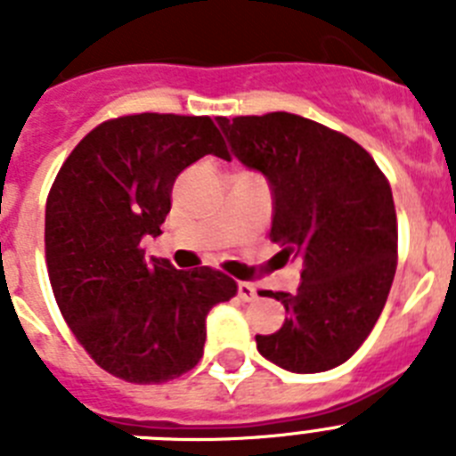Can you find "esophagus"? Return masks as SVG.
Listing matches in <instances>:
<instances>
[{"label": "esophagus", "mask_w": 456, "mask_h": 456, "mask_svg": "<svg viewBox=\"0 0 456 456\" xmlns=\"http://www.w3.org/2000/svg\"><path fill=\"white\" fill-rule=\"evenodd\" d=\"M237 297L241 301H253L257 297V289L251 283H237Z\"/></svg>", "instance_id": "obj_1"}]
</instances>
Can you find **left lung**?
Here are the masks:
<instances>
[{"label":"left lung","instance_id":"left-lung-1","mask_svg":"<svg viewBox=\"0 0 456 456\" xmlns=\"http://www.w3.org/2000/svg\"><path fill=\"white\" fill-rule=\"evenodd\" d=\"M216 120L237 159L269 180V240L301 260L297 294L260 292L288 317L272 336H256L257 352L289 372L338 368L374 329L397 269L388 180L356 141L304 116Z\"/></svg>","mask_w":456,"mask_h":456}]
</instances>
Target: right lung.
I'll list each match as a JSON object with an SVG mask.
<instances>
[{
	"label": "right lung",
	"instance_id": "obj_1",
	"mask_svg": "<svg viewBox=\"0 0 456 456\" xmlns=\"http://www.w3.org/2000/svg\"><path fill=\"white\" fill-rule=\"evenodd\" d=\"M231 159L209 116L134 114L100 123L56 173L45 205L52 292L77 342L109 374L164 384L199 363L209 308L237 283L212 267L146 260L175 178L200 157Z\"/></svg>",
	"mask_w": 456,
	"mask_h": 456
}]
</instances>
